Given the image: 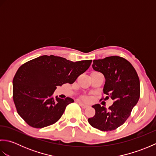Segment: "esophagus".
Returning a JSON list of instances; mask_svg holds the SVG:
<instances>
[{
	"instance_id": "1",
	"label": "esophagus",
	"mask_w": 156,
	"mask_h": 156,
	"mask_svg": "<svg viewBox=\"0 0 156 156\" xmlns=\"http://www.w3.org/2000/svg\"><path fill=\"white\" fill-rule=\"evenodd\" d=\"M78 103H79V105H80V106L82 108H87L88 107L87 105H85L84 103H82V102H78Z\"/></svg>"
}]
</instances>
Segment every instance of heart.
Masks as SVG:
<instances>
[{
  "label": "heart",
  "mask_w": 156,
  "mask_h": 156,
  "mask_svg": "<svg viewBox=\"0 0 156 156\" xmlns=\"http://www.w3.org/2000/svg\"><path fill=\"white\" fill-rule=\"evenodd\" d=\"M82 99H84V100H85V101H87L88 100L87 97H83V98H82Z\"/></svg>",
  "instance_id": "b5f03b06"
}]
</instances>
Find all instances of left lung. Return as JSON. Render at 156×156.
<instances>
[{"mask_svg": "<svg viewBox=\"0 0 156 156\" xmlns=\"http://www.w3.org/2000/svg\"><path fill=\"white\" fill-rule=\"evenodd\" d=\"M92 68L105 78V99L111 98L114 102L108 109L99 104L92 106L95 115L88 121L102 131H113L124 123L137 105L140 97V79L131 63L117 55L94 59Z\"/></svg>", "mask_w": 156, "mask_h": 156, "instance_id": "8db88e82", "label": "left lung"}]
</instances>
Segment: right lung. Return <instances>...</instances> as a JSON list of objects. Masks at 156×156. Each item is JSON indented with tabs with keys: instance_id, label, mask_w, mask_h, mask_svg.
<instances>
[{
	"instance_id": "1",
	"label": "right lung",
	"mask_w": 156,
	"mask_h": 156,
	"mask_svg": "<svg viewBox=\"0 0 156 156\" xmlns=\"http://www.w3.org/2000/svg\"><path fill=\"white\" fill-rule=\"evenodd\" d=\"M92 60L73 62L51 55H42L21 66L12 80V98L18 114L34 128L54 124L61 118L69 97H54L57 86L72 84L90 67Z\"/></svg>"
}]
</instances>
